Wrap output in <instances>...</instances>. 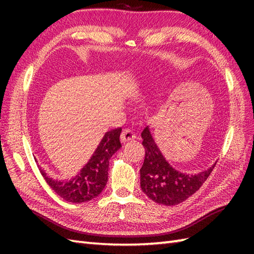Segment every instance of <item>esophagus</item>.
<instances>
[{
	"label": "esophagus",
	"mask_w": 254,
	"mask_h": 254,
	"mask_svg": "<svg viewBox=\"0 0 254 254\" xmlns=\"http://www.w3.org/2000/svg\"><path fill=\"white\" fill-rule=\"evenodd\" d=\"M136 138V134L134 133L133 131L128 130V128H126V130H123V132L121 133V141L122 143H127V142H130L132 139Z\"/></svg>",
	"instance_id": "esophagus-1"
}]
</instances>
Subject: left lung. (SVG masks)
<instances>
[{
    "mask_svg": "<svg viewBox=\"0 0 254 254\" xmlns=\"http://www.w3.org/2000/svg\"><path fill=\"white\" fill-rule=\"evenodd\" d=\"M145 159L141 168V188L158 204L172 206L186 201L207 180L214 166L197 175H186L168 164L156 145L148 127L142 132Z\"/></svg>",
    "mask_w": 254,
    "mask_h": 254,
    "instance_id": "left-lung-1",
    "label": "left lung"
}]
</instances>
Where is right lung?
<instances>
[{"label": "right lung", "instance_id": "add662e5", "mask_svg": "<svg viewBox=\"0 0 254 254\" xmlns=\"http://www.w3.org/2000/svg\"><path fill=\"white\" fill-rule=\"evenodd\" d=\"M122 128L108 131L101 139L99 146L79 174L69 181H58L47 176L40 169L42 177L59 196L71 203H83L98 196L108 181L109 159L122 147L120 134Z\"/></svg>", "mask_w": 254, "mask_h": 254}]
</instances>
